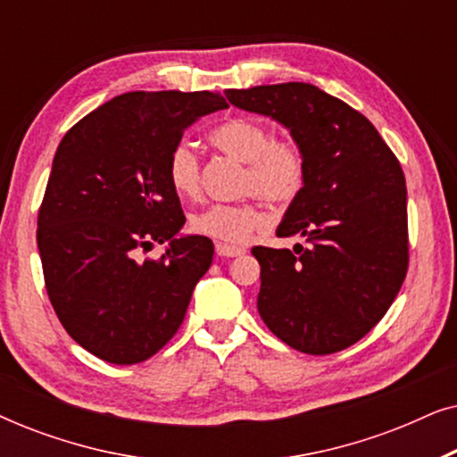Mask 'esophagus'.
<instances>
[{
    "mask_svg": "<svg viewBox=\"0 0 457 457\" xmlns=\"http://www.w3.org/2000/svg\"><path fill=\"white\" fill-rule=\"evenodd\" d=\"M216 253L222 255V258H237V255L245 253V249L228 245V243H216Z\"/></svg>",
    "mask_w": 457,
    "mask_h": 457,
    "instance_id": "1",
    "label": "esophagus"
}]
</instances>
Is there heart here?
Instances as JSON below:
<instances>
[{
    "instance_id": "1",
    "label": "heart",
    "mask_w": 457,
    "mask_h": 457,
    "mask_svg": "<svg viewBox=\"0 0 457 457\" xmlns=\"http://www.w3.org/2000/svg\"><path fill=\"white\" fill-rule=\"evenodd\" d=\"M210 143L241 164H245L241 191L258 195L274 208L295 202L305 185L308 162L302 145L293 139H274L264 122L252 118H230L210 133ZM199 155L189 143H179L168 155V180L183 197L199 193ZM266 227V216L253 202L214 204L191 218L199 235L224 243H245Z\"/></svg>"
}]
</instances>
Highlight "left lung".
I'll return each instance as SVG.
<instances>
[{
	"label": "left lung",
	"instance_id": "1",
	"mask_svg": "<svg viewBox=\"0 0 457 457\" xmlns=\"http://www.w3.org/2000/svg\"><path fill=\"white\" fill-rule=\"evenodd\" d=\"M227 97L289 129L308 162L303 189L277 228L308 245L252 249L262 320L297 352H341L377 327L408 272L402 166L366 116L310 83L228 89Z\"/></svg>",
	"mask_w": 457,
	"mask_h": 457
}]
</instances>
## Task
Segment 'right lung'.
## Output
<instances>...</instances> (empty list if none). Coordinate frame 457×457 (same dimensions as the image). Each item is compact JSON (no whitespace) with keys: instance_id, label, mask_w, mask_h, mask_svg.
Masks as SVG:
<instances>
[{"instance_id":"obj_1","label":"right lung","mask_w":457,"mask_h":457,"mask_svg":"<svg viewBox=\"0 0 457 457\" xmlns=\"http://www.w3.org/2000/svg\"><path fill=\"white\" fill-rule=\"evenodd\" d=\"M224 108L212 91L124 93L60 141L37 220L46 289L66 333L110 364L158 353L208 272L214 245L179 235L166 168L185 129ZM154 242L169 243L160 261L134 258Z\"/></svg>"}]
</instances>
